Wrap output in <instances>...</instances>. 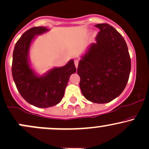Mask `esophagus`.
<instances>
[{
    "mask_svg": "<svg viewBox=\"0 0 149 149\" xmlns=\"http://www.w3.org/2000/svg\"><path fill=\"white\" fill-rule=\"evenodd\" d=\"M74 64H75V66H76V68L78 67V59H75Z\"/></svg>",
    "mask_w": 149,
    "mask_h": 149,
    "instance_id": "obj_1",
    "label": "esophagus"
}]
</instances>
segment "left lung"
Instances as JSON below:
<instances>
[{"mask_svg": "<svg viewBox=\"0 0 149 149\" xmlns=\"http://www.w3.org/2000/svg\"><path fill=\"white\" fill-rule=\"evenodd\" d=\"M95 26L100 30L81 56L77 73L80 88L86 100L93 103L111 102L122 93L131 70V60L123 37L108 24Z\"/></svg>", "mask_w": 149, "mask_h": 149, "instance_id": "8db88e82", "label": "left lung"}]
</instances>
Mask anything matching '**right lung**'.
<instances>
[{
  "label": "right lung",
  "mask_w": 149,
  "mask_h": 149,
  "mask_svg": "<svg viewBox=\"0 0 149 149\" xmlns=\"http://www.w3.org/2000/svg\"><path fill=\"white\" fill-rule=\"evenodd\" d=\"M45 26L33 27L23 33L15 44L13 56L12 74L19 92L28 103L38 108L57 105L62 100L70 76L76 73L74 61L64 66L54 67L39 75L31 66L29 52L38 36L46 33Z\"/></svg>",
  "instance_id": "add662e5"
}]
</instances>
